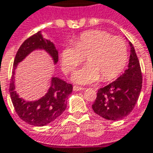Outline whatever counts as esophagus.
Listing matches in <instances>:
<instances>
[{"label":"esophagus","mask_w":153,"mask_h":153,"mask_svg":"<svg viewBox=\"0 0 153 153\" xmlns=\"http://www.w3.org/2000/svg\"><path fill=\"white\" fill-rule=\"evenodd\" d=\"M85 90L84 87H81V86H78V85H74L73 86V91H83Z\"/></svg>","instance_id":"34e87169"}]
</instances>
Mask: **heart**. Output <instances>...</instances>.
Instances as JSON below:
<instances>
[{
    "label": "heart",
    "mask_w": 153,
    "mask_h": 153,
    "mask_svg": "<svg viewBox=\"0 0 153 153\" xmlns=\"http://www.w3.org/2000/svg\"><path fill=\"white\" fill-rule=\"evenodd\" d=\"M85 57L87 64L72 75V82L88 84L108 82L117 76L126 67L128 58V46L119 37H112L100 30L82 33L74 41V46L68 44L61 51V63L65 72L69 73Z\"/></svg>",
    "instance_id": "1"
}]
</instances>
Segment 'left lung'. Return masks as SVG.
Returning <instances> with one entry per match:
<instances>
[{"label":"left lung","instance_id":"obj_1","mask_svg":"<svg viewBox=\"0 0 153 153\" xmlns=\"http://www.w3.org/2000/svg\"><path fill=\"white\" fill-rule=\"evenodd\" d=\"M131 47L128 66L124 73L103 88L99 89L92 109L105 120H122L131 113L142 90V71L134 45Z\"/></svg>","mask_w":153,"mask_h":153}]
</instances>
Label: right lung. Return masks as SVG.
Instances as JSON below:
<instances>
[{
	"mask_svg": "<svg viewBox=\"0 0 153 153\" xmlns=\"http://www.w3.org/2000/svg\"><path fill=\"white\" fill-rule=\"evenodd\" d=\"M43 49L50 55L54 63L58 61V52L53 42L44 39L41 32H38L27 39L19 47L15 57L12 76L10 83V95L13 105L19 117L25 122L33 126H44L53 122L63 113L67 108V100L72 92V85L53 76L46 95L35 101H26L19 98L15 91V71L19 62L30 53Z\"/></svg>",
	"mask_w": 153,
	"mask_h": 153,
	"instance_id": "obj_1",
	"label": "right lung"
}]
</instances>
